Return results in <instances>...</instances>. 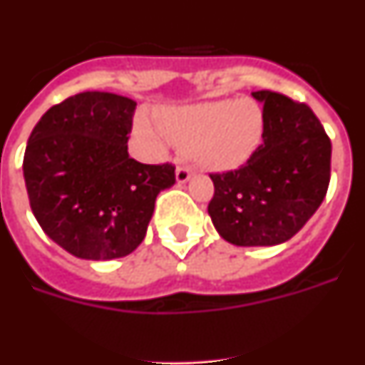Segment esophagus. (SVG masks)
Instances as JSON below:
<instances>
[{"instance_id":"esophagus-1","label":"esophagus","mask_w":365,"mask_h":365,"mask_svg":"<svg viewBox=\"0 0 365 365\" xmlns=\"http://www.w3.org/2000/svg\"><path fill=\"white\" fill-rule=\"evenodd\" d=\"M192 175H193V170L190 166H186V164H182V166L177 168L175 179H177V182H179V185H185L186 180H188Z\"/></svg>"}]
</instances>
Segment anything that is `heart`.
Returning <instances> with one entry per match:
<instances>
[{
	"mask_svg": "<svg viewBox=\"0 0 365 365\" xmlns=\"http://www.w3.org/2000/svg\"><path fill=\"white\" fill-rule=\"evenodd\" d=\"M135 130L155 146L190 148L199 166L228 172L243 166L257 150L263 135V111L250 98L214 100L163 111L159 125L148 115Z\"/></svg>",
	"mask_w": 365,
	"mask_h": 365,
	"instance_id": "1",
	"label": "heart"
}]
</instances>
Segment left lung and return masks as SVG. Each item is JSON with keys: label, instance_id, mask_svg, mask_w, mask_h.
I'll list each match as a JSON object with an SVG mask.
<instances>
[{"label": "left lung", "instance_id": "1", "mask_svg": "<svg viewBox=\"0 0 365 365\" xmlns=\"http://www.w3.org/2000/svg\"><path fill=\"white\" fill-rule=\"evenodd\" d=\"M263 104V143L247 164L212 173L208 214L222 240L237 247L289 241L312 217L331 179V140L307 104L254 91Z\"/></svg>", "mask_w": 365, "mask_h": 365}]
</instances>
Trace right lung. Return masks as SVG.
Here are the masks:
<instances>
[{
	"label": "right lung",
	"mask_w": 365,
	"mask_h": 365,
	"mask_svg": "<svg viewBox=\"0 0 365 365\" xmlns=\"http://www.w3.org/2000/svg\"><path fill=\"white\" fill-rule=\"evenodd\" d=\"M137 102L86 91L40 118L24 157L32 214L43 232L80 259L108 261L143 243L155 199L175 185V166L128 153Z\"/></svg>",
	"instance_id": "1"
}]
</instances>
